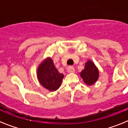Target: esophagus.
Wrapping results in <instances>:
<instances>
[{"mask_svg": "<svg viewBox=\"0 0 128 128\" xmlns=\"http://www.w3.org/2000/svg\"><path fill=\"white\" fill-rule=\"evenodd\" d=\"M67 72L68 73H72V72H75V69H74V68L73 66H68L67 68Z\"/></svg>", "mask_w": 128, "mask_h": 128, "instance_id": "esophagus-1", "label": "esophagus"}]
</instances>
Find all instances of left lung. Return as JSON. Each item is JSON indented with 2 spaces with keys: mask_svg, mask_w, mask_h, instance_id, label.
<instances>
[{
  "mask_svg": "<svg viewBox=\"0 0 128 128\" xmlns=\"http://www.w3.org/2000/svg\"><path fill=\"white\" fill-rule=\"evenodd\" d=\"M99 74V70L94 63L91 60H88L85 63L84 68L80 73V76L87 85L91 86L98 80Z\"/></svg>",
  "mask_w": 128,
  "mask_h": 128,
  "instance_id": "1",
  "label": "left lung"
}]
</instances>
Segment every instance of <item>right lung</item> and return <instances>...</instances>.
Instances as JSON below:
<instances>
[{
  "instance_id": "add662e5",
  "label": "right lung",
  "mask_w": 128,
  "mask_h": 128,
  "mask_svg": "<svg viewBox=\"0 0 128 128\" xmlns=\"http://www.w3.org/2000/svg\"><path fill=\"white\" fill-rule=\"evenodd\" d=\"M64 75L58 72L51 58H47L37 68V78L39 82L49 91L57 90L62 84Z\"/></svg>"
}]
</instances>
